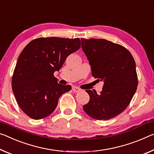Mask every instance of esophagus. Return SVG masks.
Instances as JSON below:
<instances>
[{"label": "esophagus", "instance_id": "1", "mask_svg": "<svg viewBox=\"0 0 154 154\" xmlns=\"http://www.w3.org/2000/svg\"><path fill=\"white\" fill-rule=\"evenodd\" d=\"M72 90H73V92H79L80 91H82V90L80 89L79 88H78L77 86H73Z\"/></svg>", "mask_w": 154, "mask_h": 154}]
</instances>
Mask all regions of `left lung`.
Wrapping results in <instances>:
<instances>
[{
	"mask_svg": "<svg viewBox=\"0 0 154 154\" xmlns=\"http://www.w3.org/2000/svg\"><path fill=\"white\" fill-rule=\"evenodd\" d=\"M81 40L92 77L104 82L100 94L86 90L90 101L83 108L92 118L109 120L125 110L136 91L138 76L135 61L130 51L119 44L104 39Z\"/></svg>",
	"mask_w": 154,
	"mask_h": 154,
	"instance_id": "1",
	"label": "left lung"
}]
</instances>
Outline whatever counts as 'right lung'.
Wrapping results in <instances>:
<instances>
[{
    "instance_id": "add662e5",
    "label": "right lung",
    "mask_w": 154,
    "mask_h": 154,
    "mask_svg": "<svg viewBox=\"0 0 154 154\" xmlns=\"http://www.w3.org/2000/svg\"><path fill=\"white\" fill-rule=\"evenodd\" d=\"M80 47L79 38H38L22 51L11 85L17 103L28 116L35 120L48 116L61 95L71 90L70 85L58 84L53 74Z\"/></svg>"
}]
</instances>
